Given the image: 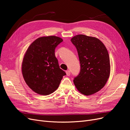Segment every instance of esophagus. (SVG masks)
Segmentation results:
<instances>
[{
	"instance_id": "1",
	"label": "esophagus",
	"mask_w": 130,
	"mask_h": 130,
	"mask_svg": "<svg viewBox=\"0 0 130 130\" xmlns=\"http://www.w3.org/2000/svg\"><path fill=\"white\" fill-rule=\"evenodd\" d=\"M66 73V74H67V76H69L70 75V72L69 71V70H67Z\"/></svg>"
}]
</instances>
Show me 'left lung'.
<instances>
[{"label":"left lung","mask_w":130,"mask_h":130,"mask_svg":"<svg viewBox=\"0 0 130 130\" xmlns=\"http://www.w3.org/2000/svg\"><path fill=\"white\" fill-rule=\"evenodd\" d=\"M75 46L80 63V72L74 78L77 89L85 95H92L103 88L110 74L109 55L99 39L78 35L71 39Z\"/></svg>","instance_id":"1"}]
</instances>
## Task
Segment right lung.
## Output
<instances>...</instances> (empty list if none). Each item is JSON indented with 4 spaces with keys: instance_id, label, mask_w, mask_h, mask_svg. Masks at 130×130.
<instances>
[{
    "instance_id": "obj_1",
    "label": "right lung",
    "mask_w": 130,
    "mask_h": 130,
    "mask_svg": "<svg viewBox=\"0 0 130 130\" xmlns=\"http://www.w3.org/2000/svg\"><path fill=\"white\" fill-rule=\"evenodd\" d=\"M62 41L55 36L41 37L27 49L22 62V74L26 84L35 93L43 95L52 94L66 75L55 55L56 47Z\"/></svg>"
}]
</instances>
